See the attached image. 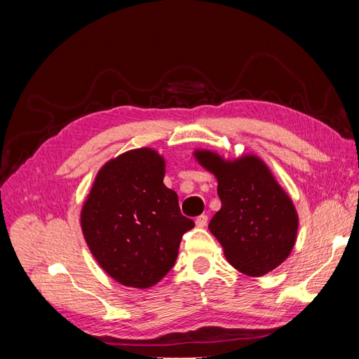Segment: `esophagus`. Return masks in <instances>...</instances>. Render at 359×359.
<instances>
[{
  "label": "esophagus",
  "instance_id": "34e87169",
  "mask_svg": "<svg viewBox=\"0 0 359 359\" xmlns=\"http://www.w3.org/2000/svg\"><path fill=\"white\" fill-rule=\"evenodd\" d=\"M206 223H208V215L202 214V215H199L198 219H196V226H198V227H205Z\"/></svg>",
  "mask_w": 359,
  "mask_h": 359
}]
</instances>
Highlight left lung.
<instances>
[{
	"mask_svg": "<svg viewBox=\"0 0 359 359\" xmlns=\"http://www.w3.org/2000/svg\"><path fill=\"white\" fill-rule=\"evenodd\" d=\"M199 165L217 178L222 208L208 229L229 264L250 277H262L292 253L298 212L266 163L255 154L223 158L210 149H194Z\"/></svg>",
	"mask_w": 359,
	"mask_h": 359,
	"instance_id": "obj_1",
	"label": "left lung"
}]
</instances>
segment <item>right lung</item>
I'll list each match as a JSON object with an SVG mask.
<instances>
[{"instance_id":"add662e5","label":"right lung","mask_w":359,"mask_h":359,"mask_svg":"<svg viewBox=\"0 0 359 359\" xmlns=\"http://www.w3.org/2000/svg\"><path fill=\"white\" fill-rule=\"evenodd\" d=\"M166 163L153 148L130 149L95 175L81 210L91 255L128 287L157 285L173 266L193 220L180 211L178 194L163 182Z\"/></svg>"}]
</instances>
